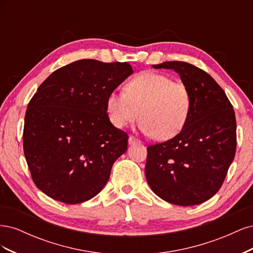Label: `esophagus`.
<instances>
[{
  "instance_id": "34e87169",
  "label": "esophagus",
  "mask_w": 253,
  "mask_h": 253,
  "mask_svg": "<svg viewBox=\"0 0 253 253\" xmlns=\"http://www.w3.org/2000/svg\"><path fill=\"white\" fill-rule=\"evenodd\" d=\"M140 142V140L139 139H137L136 137H134V136H129L128 137V143L129 144H133V143H139Z\"/></svg>"
}]
</instances>
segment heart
Instances as JSON below:
<instances>
[{"instance_id":"b5f03b06","label":"heart","mask_w":253,"mask_h":253,"mask_svg":"<svg viewBox=\"0 0 253 253\" xmlns=\"http://www.w3.org/2000/svg\"><path fill=\"white\" fill-rule=\"evenodd\" d=\"M192 97L185 83L165 74L142 72L127 81L125 93H111L105 108L112 125L125 127L139 118L140 129L157 140L177 135L187 124Z\"/></svg>"}]
</instances>
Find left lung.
Listing matches in <instances>:
<instances>
[{"mask_svg":"<svg viewBox=\"0 0 253 253\" xmlns=\"http://www.w3.org/2000/svg\"><path fill=\"white\" fill-rule=\"evenodd\" d=\"M173 70L191 91L187 124L173 138L148 147L145 177L157 196L178 206L208 201L220 189L236 150L233 106L209 74L192 64L153 65Z\"/></svg>","mask_w":253,"mask_h":253,"instance_id":"obj_1","label":"left lung"}]
</instances>
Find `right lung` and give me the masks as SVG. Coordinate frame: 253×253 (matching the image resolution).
Returning <instances> with one entry per match:
<instances>
[{"label": "right lung", "instance_id": "obj_1", "mask_svg": "<svg viewBox=\"0 0 253 253\" xmlns=\"http://www.w3.org/2000/svg\"><path fill=\"white\" fill-rule=\"evenodd\" d=\"M131 74L127 62L85 59L59 68L38 87L25 114L23 148L43 193L73 205L103 189L128 139L111 124L105 101Z\"/></svg>", "mask_w": 253, "mask_h": 253}]
</instances>
